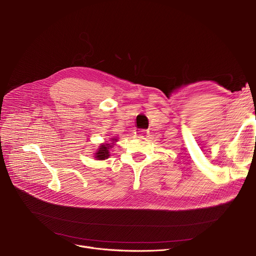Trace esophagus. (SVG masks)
<instances>
[{
	"mask_svg": "<svg viewBox=\"0 0 256 256\" xmlns=\"http://www.w3.org/2000/svg\"><path fill=\"white\" fill-rule=\"evenodd\" d=\"M135 134H136V136H141V137H142V136L147 135V134H148V130L140 128V130H137L135 132Z\"/></svg>",
	"mask_w": 256,
	"mask_h": 256,
	"instance_id": "obj_1",
	"label": "esophagus"
}]
</instances>
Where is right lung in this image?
I'll use <instances>...</instances> for the list:
<instances>
[{"instance_id": "1", "label": "right lung", "mask_w": 256, "mask_h": 256, "mask_svg": "<svg viewBox=\"0 0 256 256\" xmlns=\"http://www.w3.org/2000/svg\"><path fill=\"white\" fill-rule=\"evenodd\" d=\"M117 141V139H115V138H112V141L111 142H116ZM113 143L112 144H109V143H102L100 146V148L98 150V152H96V158H98V160H106V158H108L110 156V148H112V145H113Z\"/></svg>"}]
</instances>
